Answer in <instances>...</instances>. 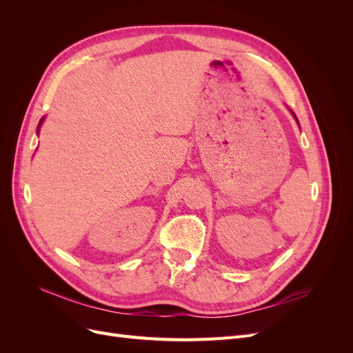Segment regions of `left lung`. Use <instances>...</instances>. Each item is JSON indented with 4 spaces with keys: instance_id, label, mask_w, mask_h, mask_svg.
<instances>
[{
    "instance_id": "obj_1",
    "label": "left lung",
    "mask_w": 353,
    "mask_h": 353,
    "mask_svg": "<svg viewBox=\"0 0 353 353\" xmlns=\"http://www.w3.org/2000/svg\"><path fill=\"white\" fill-rule=\"evenodd\" d=\"M292 113H293V112H292ZM293 116H294V113H293ZM294 119H296V121H297V117H296V116H294Z\"/></svg>"
}]
</instances>
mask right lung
I'll list each match as a JSON object with an SVG mask.
<instances>
[{
	"label": "right lung",
	"instance_id": "right-lung-1",
	"mask_svg": "<svg viewBox=\"0 0 353 353\" xmlns=\"http://www.w3.org/2000/svg\"><path fill=\"white\" fill-rule=\"evenodd\" d=\"M42 121H44V119H41V121H39V125H38V132H39V128H41V125H42Z\"/></svg>",
	"mask_w": 353,
	"mask_h": 353
}]
</instances>
